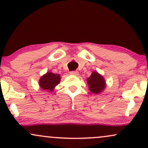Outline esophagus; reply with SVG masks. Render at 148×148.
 I'll return each instance as SVG.
<instances>
[{
    "mask_svg": "<svg viewBox=\"0 0 148 148\" xmlns=\"http://www.w3.org/2000/svg\"><path fill=\"white\" fill-rule=\"evenodd\" d=\"M70 74L74 76H78L79 75V72L77 71H72V72H70Z\"/></svg>",
    "mask_w": 148,
    "mask_h": 148,
    "instance_id": "34e87169",
    "label": "esophagus"
}]
</instances>
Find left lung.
<instances>
[{
  "label": "left lung",
  "instance_id": "1",
  "mask_svg": "<svg viewBox=\"0 0 148 148\" xmlns=\"http://www.w3.org/2000/svg\"><path fill=\"white\" fill-rule=\"evenodd\" d=\"M87 83L89 90L94 94H99L104 90L106 84L103 76L97 72H92V74L87 79Z\"/></svg>",
  "mask_w": 148,
  "mask_h": 148
}]
</instances>
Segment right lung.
Segmentation results:
<instances>
[{
  "label": "right lung",
  "mask_w": 148,
  "mask_h": 148,
  "mask_svg": "<svg viewBox=\"0 0 148 148\" xmlns=\"http://www.w3.org/2000/svg\"><path fill=\"white\" fill-rule=\"evenodd\" d=\"M60 74H54L49 72L40 77L39 80V86L41 89L47 92H52L56 86L60 84Z\"/></svg>",
  "instance_id": "1"
}]
</instances>
